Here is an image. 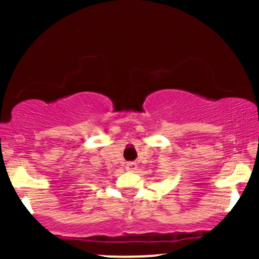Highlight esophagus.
Instances as JSON below:
<instances>
[{
  "label": "esophagus",
  "mask_w": 259,
  "mask_h": 259,
  "mask_svg": "<svg viewBox=\"0 0 259 259\" xmlns=\"http://www.w3.org/2000/svg\"><path fill=\"white\" fill-rule=\"evenodd\" d=\"M125 168H126V170H129V171H135L136 168H138V164H136L135 162H127Z\"/></svg>",
  "instance_id": "1"
}]
</instances>
